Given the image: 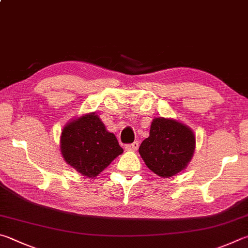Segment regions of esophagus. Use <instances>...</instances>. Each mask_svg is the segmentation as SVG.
Wrapping results in <instances>:
<instances>
[{"mask_svg": "<svg viewBox=\"0 0 248 248\" xmlns=\"http://www.w3.org/2000/svg\"><path fill=\"white\" fill-rule=\"evenodd\" d=\"M138 148H139V142H138V141L133 142V143H131V144H127V145H125V150L136 151V150H138Z\"/></svg>", "mask_w": 248, "mask_h": 248, "instance_id": "esophagus-1", "label": "esophagus"}]
</instances>
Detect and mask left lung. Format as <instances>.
I'll use <instances>...</instances> for the list:
<instances>
[{"label":"left lung","mask_w":248,"mask_h":248,"mask_svg":"<svg viewBox=\"0 0 248 248\" xmlns=\"http://www.w3.org/2000/svg\"><path fill=\"white\" fill-rule=\"evenodd\" d=\"M195 150V136L173 119L155 118L150 137L139 148L144 163L159 177L169 178L186 167Z\"/></svg>","instance_id":"1"}]
</instances>
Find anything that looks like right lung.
I'll return each instance as SVG.
<instances>
[{"mask_svg": "<svg viewBox=\"0 0 248 248\" xmlns=\"http://www.w3.org/2000/svg\"><path fill=\"white\" fill-rule=\"evenodd\" d=\"M61 151L66 163L81 174L94 178L124 152L114 133L97 115H84L64 128Z\"/></svg>", "mask_w": 248, "mask_h": 248, "instance_id": "add662e5", "label": "right lung"}]
</instances>
